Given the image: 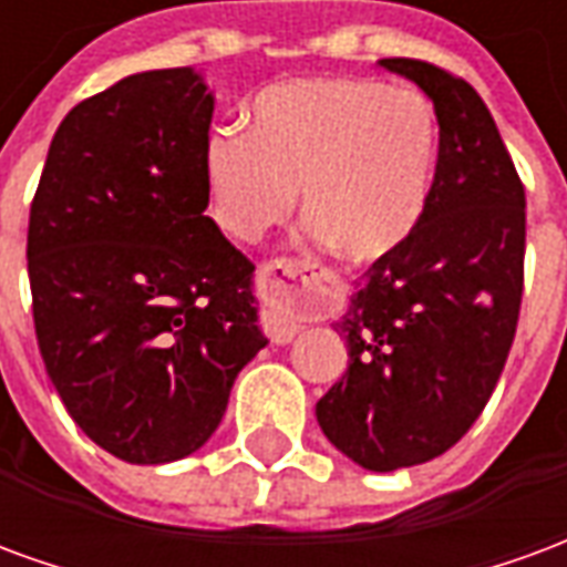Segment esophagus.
<instances>
[{
    "instance_id": "34e87169",
    "label": "esophagus",
    "mask_w": 567,
    "mask_h": 567,
    "mask_svg": "<svg viewBox=\"0 0 567 567\" xmlns=\"http://www.w3.org/2000/svg\"><path fill=\"white\" fill-rule=\"evenodd\" d=\"M316 272L303 260H270L260 267V291H264V333L272 343H291L303 331V321L295 309V295Z\"/></svg>"
}]
</instances>
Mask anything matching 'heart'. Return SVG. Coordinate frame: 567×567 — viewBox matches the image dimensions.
<instances>
[{
    "mask_svg": "<svg viewBox=\"0 0 567 567\" xmlns=\"http://www.w3.org/2000/svg\"><path fill=\"white\" fill-rule=\"evenodd\" d=\"M248 130L215 133L203 173L212 218L239 243L282 224L303 194L309 234L358 264L413 239L437 178L440 130L416 91L368 79H295L248 105Z\"/></svg>",
    "mask_w": 567,
    "mask_h": 567,
    "instance_id": "heart-1",
    "label": "heart"
}]
</instances>
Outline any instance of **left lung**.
<instances>
[{"instance_id":"1","label":"left lung","mask_w":567,"mask_h":567,"mask_svg":"<svg viewBox=\"0 0 567 567\" xmlns=\"http://www.w3.org/2000/svg\"><path fill=\"white\" fill-rule=\"evenodd\" d=\"M380 66L434 103L437 178L413 239L361 276L333 324L349 368L316 419L343 455L389 474L455 446L498 385L523 303L525 187L467 81L406 56Z\"/></svg>"}]
</instances>
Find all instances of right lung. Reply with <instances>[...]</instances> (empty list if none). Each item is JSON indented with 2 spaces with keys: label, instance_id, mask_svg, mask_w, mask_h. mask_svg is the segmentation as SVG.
Returning a JSON list of instances; mask_svg holds the SVG:
<instances>
[{
  "label": "right lung",
  "instance_id": "add662e5",
  "mask_svg": "<svg viewBox=\"0 0 567 567\" xmlns=\"http://www.w3.org/2000/svg\"><path fill=\"white\" fill-rule=\"evenodd\" d=\"M212 112L190 66L127 75L63 117L32 199L44 370L75 425L130 464L197 452L267 346L255 264L203 215Z\"/></svg>",
  "mask_w": 567,
  "mask_h": 567
}]
</instances>
